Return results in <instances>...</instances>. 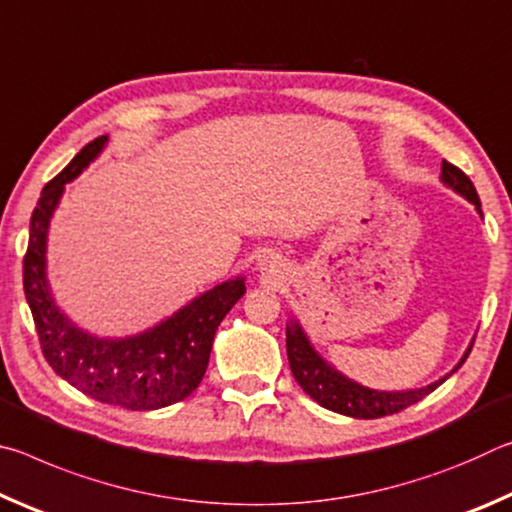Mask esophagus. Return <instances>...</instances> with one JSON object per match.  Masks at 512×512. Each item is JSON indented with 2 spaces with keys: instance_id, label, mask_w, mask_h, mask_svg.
<instances>
[{
  "instance_id": "34e87169",
  "label": "esophagus",
  "mask_w": 512,
  "mask_h": 512,
  "mask_svg": "<svg viewBox=\"0 0 512 512\" xmlns=\"http://www.w3.org/2000/svg\"><path fill=\"white\" fill-rule=\"evenodd\" d=\"M259 271H262V280L266 284H280L282 280V264L275 257H264L259 262Z\"/></svg>"
}]
</instances>
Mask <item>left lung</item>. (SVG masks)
<instances>
[{
  "instance_id": "1",
  "label": "left lung",
  "mask_w": 512,
  "mask_h": 512,
  "mask_svg": "<svg viewBox=\"0 0 512 512\" xmlns=\"http://www.w3.org/2000/svg\"><path fill=\"white\" fill-rule=\"evenodd\" d=\"M443 183L449 185L461 196H465L467 201L476 205V210L481 214V201L479 194L472 185V180L465 176V173L443 160ZM472 348H467L465 357L454 370L463 366V361L467 359ZM287 357H289V366L293 377H296L298 384L302 386L311 400H316L320 406L334 411V413H343L350 415V418H359V420H372V418H384V415H393L404 411L406 406H411L415 402H420L422 397H427L431 391L443 384L445 379L433 381V384L424 386V388H415V391H402V393H386V391H370L366 386H359L350 381L348 377H343L341 372H336L329 363L318 357V352L311 348L305 332H302L298 323H293L287 327ZM452 370V372H454Z\"/></svg>"
}]
</instances>
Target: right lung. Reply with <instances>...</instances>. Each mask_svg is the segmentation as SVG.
Masks as SVG:
<instances>
[{
	"label": "right lung",
	"mask_w": 512,
	"mask_h": 512,
	"mask_svg": "<svg viewBox=\"0 0 512 512\" xmlns=\"http://www.w3.org/2000/svg\"><path fill=\"white\" fill-rule=\"evenodd\" d=\"M108 135L85 144L81 153L49 180L31 214L24 255V296L31 307L42 354L56 375L92 400L131 411L176 404L196 391L210 361L212 341L225 314L246 293L244 277L223 282L189 302L178 314L128 339H97L60 314L45 273L47 228L65 183L97 158Z\"/></svg>",
	"instance_id": "right-lung-1"
}]
</instances>
